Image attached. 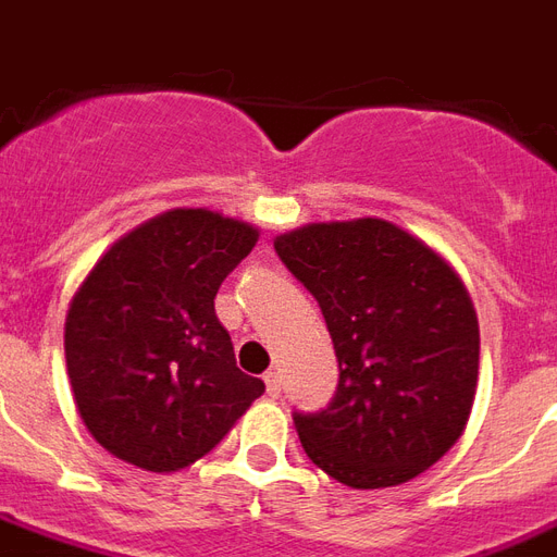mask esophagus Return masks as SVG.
Instances as JSON below:
<instances>
[{
	"mask_svg": "<svg viewBox=\"0 0 557 557\" xmlns=\"http://www.w3.org/2000/svg\"><path fill=\"white\" fill-rule=\"evenodd\" d=\"M265 392H269V397H280V373L277 371L265 373Z\"/></svg>",
	"mask_w": 557,
	"mask_h": 557,
	"instance_id": "obj_1",
	"label": "esophagus"
}]
</instances>
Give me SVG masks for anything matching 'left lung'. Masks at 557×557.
<instances>
[{
    "instance_id": "8db88e82",
    "label": "left lung",
    "mask_w": 557,
    "mask_h": 557,
    "mask_svg": "<svg viewBox=\"0 0 557 557\" xmlns=\"http://www.w3.org/2000/svg\"><path fill=\"white\" fill-rule=\"evenodd\" d=\"M312 292L338 359V392L295 414L312 465L342 485H403L461 435L479 385L470 292L438 250L385 219L315 222L274 239Z\"/></svg>"
}]
</instances>
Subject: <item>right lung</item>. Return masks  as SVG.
I'll return each mask as SVG.
<instances>
[{"mask_svg": "<svg viewBox=\"0 0 557 557\" xmlns=\"http://www.w3.org/2000/svg\"><path fill=\"white\" fill-rule=\"evenodd\" d=\"M260 231L215 210H165L116 239L66 309L63 350L84 426L110 456L175 473L207 456L265 382L236 368L215 292Z\"/></svg>", "mask_w": 557, "mask_h": 557, "instance_id": "right-lung-1", "label": "right lung"}]
</instances>
